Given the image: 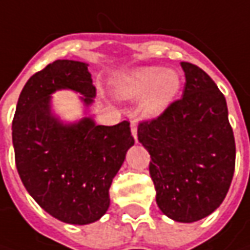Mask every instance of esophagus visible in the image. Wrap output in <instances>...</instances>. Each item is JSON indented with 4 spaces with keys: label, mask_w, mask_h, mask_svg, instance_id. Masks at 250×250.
I'll return each instance as SVG.
<instances>
[{
    "label": "esophagus",
    "mask_w": 250,
    "mask_h": 250,
    "mask_svg": "<svg viewBox=\"0 0 250 250\" xmlns=\"http://www.w3.org/2000/svg\"><path fill=\"white\" fill-rule=\"evenodd\" d=\"M130 130H132V136H133L135 140L138 142V125H136V122H135V121H132V122H130Z\"/></svg>",
    "instance_id": "esophagus-1"
}]
</instances>
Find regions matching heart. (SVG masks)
<instances>
[{
  "mask_svg": "<svg viewBox=\"0 0 250 250\" xmlns=\"http://www.w3.org/2000/svg\"><path fill=\"white\" fill-rule=\"evenodd\" d=\"M181 78L177 71L159 66L139 68L120 76L114 83L115 96L122 100L142 99L140 112L146 118L159 117L177 97Z\"/></svg>",
  "mask_w": 250,
  "mask_h": 250,
  "instance_id": "b5f03b06",
  "label": "heart"
}]
</instances>
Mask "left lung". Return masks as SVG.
<instances>
[{
	"label": "left lung",
	"mask_w": 250,
	"mask_h": 250,
	"mask_svg": "<svg viewBox=\"0 0 250 250\" xmlns=\"http://www.w3.org/2000/svg\"><path fill=\"white\" fill-rule=\"evenodd\" d=\"M185 89L157 118L143 121L138 139L149 151L160 210L193 223L226 199L235 169V139L224 94L203 69L181 62Z\"/></svg>",
	"instance_id": "left-lung-1"
}]
</instances>
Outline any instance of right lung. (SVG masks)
Returning a JSON list of instances; mask_svg holds the SVG:
<instances>
[{
	"label": "right lung",
	"mask_w": 250,
	"mask_h": 250,
	"mask_svg": "<svg viewBox=\"0 0 250 250\" xmlns=\"http://www.w3.org/2000/svg\"><path fill=\"white\" fill-rule=\"evenodd\" d=\"M89 63L57 60L34 73L19 96L12 142L15 163L26 190L60 221L90 224L110 207V187L135 140L129 122L96 125L84 117L62 124L51 112V94L71 89L84 105L96 96Z\"/></svg>",
	"instance_id": "right-lung-1"
}]
</instances>
